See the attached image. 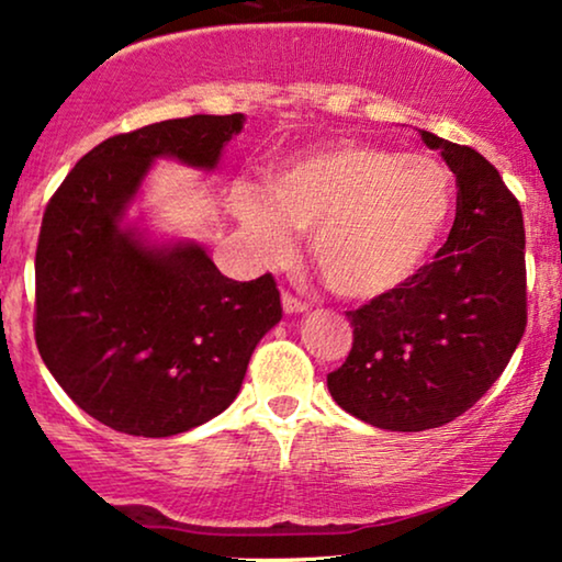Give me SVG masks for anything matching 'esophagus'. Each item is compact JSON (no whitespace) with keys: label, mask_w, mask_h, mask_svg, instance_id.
Masks as SVG:
<instances>
[{"label":"esophagus","mask_w":562,"mask_h":562,"mask_svg":"<svg viewBox=\"0 0 562 562\" xmlns=\"http://www.w3.org/2000/svg\"><path fill=\"white\" fill-rule=\"evenodd\" d=\"M281 304H283V312H286V314H304V312H310V304L302 302V299L291 296L289 291L281 296Z\"/></svg>","instance_id":"esophagus-1"}]
</instances>
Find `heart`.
Returning a JSON list of instances; mask_svg holds the SVG:
<instances>
[{
  "mask_svg": "<svg viewBox=\"0 0 562 562\" xmlns=\"http://www.w3.org/2000/svg\"><path fill=\"white\" fill-rule=\"evenodd\" d=\"M452 179L432 158L366 143H333L291 158L245 187L235 214L266 258L289 256L310 233L314 266L342 299H379L402 289L432 256L452 214Z\"/></svg>",
  "mask_w": 562,
  "mask_h": 562,
  "instance_id": "1",
  "label": "heart"
}]
</instances>
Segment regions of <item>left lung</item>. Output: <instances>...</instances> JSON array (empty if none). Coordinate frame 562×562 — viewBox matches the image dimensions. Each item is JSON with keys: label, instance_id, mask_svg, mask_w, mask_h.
I'll use <instances>...</instances> for the list:
<instances>
[{"label": "left lung", "instance_id": "left-lung-1", "mask_svg": "<svg viewBox=\"0 0 562 562\" xmlns=\"http://www.w3.org/2000/svg\"><path fill=\"white\" fill-rule=\"evenodd\" d=\"M458 183L448 243L402 289L348 312L352 350L327 389L391 432L442 427L504 373L527 325L525 222L481 153L419 130Z\"/></svg>", "mask_w": 562, "mask_h": 562}]
</instances>
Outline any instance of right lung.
<instances>
[{
    "label": "right lung",
    "mask_w": 562,
    "mask_h": 562,
    "mask_svg": "<svg viewBox=\"0 0 562 562\" xmlns=\"http://www.w3.org/2000/svg\"><path fill=\"white\" fill-rule=\"evenodd\" d=\"M245 114H194L114 135L66 176L35 252V342L89 417L171 437L240 394L250 356L281 319L271 273L233 281L194 240L156 243L127 210L158 158L214 171Z\"/></svg>",
    "instance_id": "add662e5"
}]
</instances>
